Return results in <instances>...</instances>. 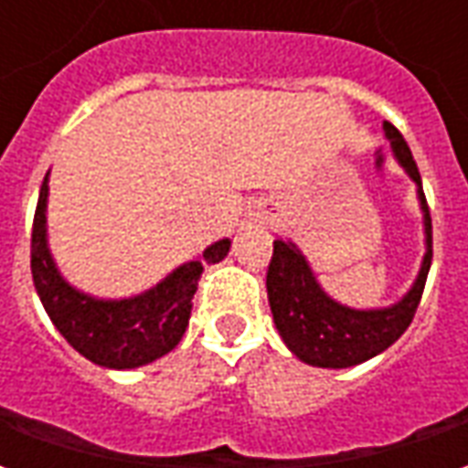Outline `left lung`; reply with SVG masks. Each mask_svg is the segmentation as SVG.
Returning <instances> with one entry per match:
<instances>
[{"label": "left lung", "instance_id": "left-lung-1", "mask_svg": "<svg viewBox=\"0 0 468 468\" xmlns=\"http://www.w3.org/2000/svg\"><path fill=\"white\" fill-rule=\"evenodd\" d=\"M391 154L416 185V200L423 223V258L411 288L391 305L353 308L325 293L305 253L291 238L273 243L268 268V303L278 335L298 361L318 368H351L383 353L403 335L421 301L426 275L431 268V215L423 197L421 175L403 134L383 122Z\"/></svg>", "mask_w": 468, "mask_h": 468}]
</instances>
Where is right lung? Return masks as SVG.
<instances>
[{
    "instance_id": "obj_1",
    "label": "right lung",
    "mask_w": 468,
    "mask_h": 468,
    "mask_svg": "<svg viewBox=\"0 0 468 468\" xmlns=\"http://www.w3.org/2000/svg\"><path fill=\"white\" fill-rule=\"evenodd\" d=\"M47 200L49 170L39 190L32 228V281L49 321L67 344L87 361L115 371L140 368L173 351L190 321L203 268L223 261L230 250V238L207 245L200 261L177 265L143 293L100 298L80 291L59 271L49 248Z\"/></svg>"
}]
</instances>
